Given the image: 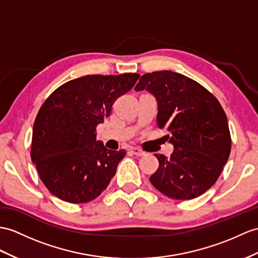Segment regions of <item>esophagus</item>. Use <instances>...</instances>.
<instances>
[{"mask_svg":"<svg viewBox=\"0 0 258 258\" xmlns=\"http://www.w3.org/2000/svg\"><path fill=\"white\" fill-rule=\"evenodd\" d=\"M130 151H131V152H133L135 155H137V156H143V155H146V152H143V151H142L141 149H139V148H131Z\"/></svg>","mask_w":258,"mask_h":258,"instance_id":"1","label":"esophagus"}]
</instances>
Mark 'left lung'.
I'll list each match as a JSON object with an SVG mask.
<instances>
[{"label":"left lung","mask_w":258,"mask_h":258,"mask_svg":"<svg viewBox=\"0 0 258 258\" xmlns=\"http://www.w3.org/2000/svg\"><path fill=\"white\" fill-rule=\"evenodd\" d=\"M135 90L156 98L158 125L168 131L174 146L171 158L154 154L159 168L151 183L172 199L199 197L216 183L231 152L222 106L196 81L172 71L144 74Z\"/></svg>","instance_id":"1"}]
</instances>
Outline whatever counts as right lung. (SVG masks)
Masks as SVG:
<instances>
[{
    "mask_svg": "<svg viewBox=\"0 0 258 258\" xmlns=\"http://www.w3.org/2000/svg\"><path fill=\"white\" fill-rule=\"evenodd\" d=\"M140 74L85 75L58 87L35 119L30 156L49 191L71 204L102 194L125 155L96 140V127Z\"/></svg>",
    "mask_w": 258,
    "mask_h": 258,
    "instance_id": "1",
    "label": "right lung"
}]
</instances>
